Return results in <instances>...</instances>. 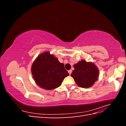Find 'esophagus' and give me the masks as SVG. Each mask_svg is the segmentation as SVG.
<instances>
[{"label": "esophagus", "instance_id": "obj_1", "mask_svg": "<svg viewBox=\"0 0 126 126\" xmlns=\"http://www.w3.org/2000/svg\"><path fill=\"white\" fill-rule=\"evenodd\" d=\"M71 72H72V70H68V73L69 74V75H71Z\"/></svg>", "mask_w": 126, "mask_h": 126}]
</instances>
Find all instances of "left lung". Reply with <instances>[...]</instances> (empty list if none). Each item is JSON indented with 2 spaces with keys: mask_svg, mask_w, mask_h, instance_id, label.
Segmentation results:
<instances>
[{
  "mask_svg": "<svg viewBox=\"0 0 126 126\" xmlns=\"http://www.w3.org/2000/svg\"><path fill=\"white\" fill-rule=\"evenodd\" d=\"M71 76L80 87L89 88L98 80L99 70L94 63L82 60L74 66Z\"/></svg>",
  "mask_w": 126,
  "mask_h": 126,
  "instance_id": "8db88e82",
  "label": "left lung"
}]
</instances>
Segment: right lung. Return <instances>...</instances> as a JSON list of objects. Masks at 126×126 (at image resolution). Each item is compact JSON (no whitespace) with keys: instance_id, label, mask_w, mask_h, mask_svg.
I'll use <instances>...</instances> for the list:
<instances>
[{"instance_id":"right-lung-1","label":"right lung","mask_w":126,"mask_h":126,"mask_svg":"<svg viewBox=\"0 0 126 126\" xmlns=\"http://www.w3.org/2000/svg\"><path fill=\"white\" fill-rule=\"evenodd\" d=\"M56 57L48 51L42 53L34 61L32 67L33 78L43 89L52 90L59 87L69 74Z\"/></svg>"}]
</instances>
